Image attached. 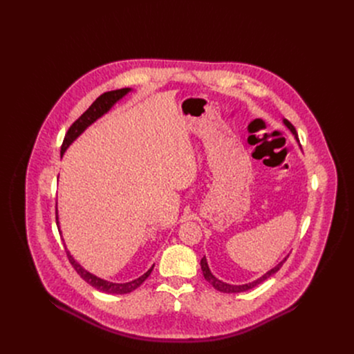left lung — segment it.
I'll return each instance as SVG.
<instances>
[{
  "instance_id": "obj_1",
  "label": "left lung",
  "mask_w": 354,
  "mask_h": 354,
  "mask_svg": "<svg viewBox=\"0 0 354 354\" xmlns=\"http://www.w3.org/2000/svg\"><path fill=\"white\" fill-rule=\"evenodd\" d=\"M284 124L291 130V133L297 137V131H295V129H294V126L288 122V120H286L284 119ZM298 140V138H297ZM288 258V257H287ZM287 258H284L277 266H274L273 269H270L269 272H266L262 277H259V279H257L255 281H252V283H248V284H241V286H235V284H228V283H224V281H221V280H218L217 277H214L213 276V273L210 272V269H209V265H207V261H206V258L203 257V259L200 261V265H201V270H203V276H205V279L217 290V291H221V292H243V291H248V290H250V288H254V287H257L258 284H261V283H263L265 280H268L269 277H272L274 273H277L279 270H280V268L283 266V263L287 261Z\"/></svg>"
}]
</instances>
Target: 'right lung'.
Returning <instances> with one entry per match:
<instances>
[{
    "label": "right lung",
    "instance_id": "1",
    "mask_svg": "<svg viewBox=\"0 0 354 354\" xmlns=\"http://www.w3.org/2000/svg\"><path fill=\"white\" fill-rule=\"evenodd\" d=\"M131 89L130 88H122V89H116V91H109V92H105L100 95L99 97L95 99V102L70 126L68 131L66 133V137L63 140V144H62V156L64 154V151L70 147V144L88 127L91 126L95 120H97L100 116H104L119 99H122L127 92H130ZM56 223H57V228L59 227V217H57V212H56ZM60 232V230H59ZM67 257H68V261L71 263V266L75 269V272L81 276V279H84L88 284H91L92 287H95L96 290L99 291H104V292H108V294H127V292H131L133 290H136L137 287H140L145 279L151 274V272H153V268L148 269V272H145L142 276H140L138 279L133 280V281H129V283H112V281H108V280H104L100 277H96L95 274L86 272L80 263H77L74 261V258L70 255V252L67 250Z\"/></svg>",
    "mask_w": 354,
    "mask_h": 354
}]
</instances>
